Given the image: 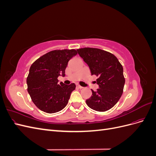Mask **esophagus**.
I'll use <instances>...</instances> for the list:
<instances>
[{"instance_id": "1", "label": "esophagus", "mask_w": 156, "mask_h": 156, "mask_svg": "<svg viewBox=\"0 0 156 156\" xmlns=\"http://www.w3.org/2000/svg\"><path fill=\"white\" fill-rule=\"evenodd\" d=\"M77 87L78 88H80V89H81V88H83V87H81V86H80L79 84H77Z\"/></svg>"}]
</instances>
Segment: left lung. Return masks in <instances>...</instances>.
<instances>
[{
    "label": "left lung",
    "instance_id": "1",
    "mask_svg": "<svg viewBox=\"0 0 156 156\" xmlns=\"http://www.w3.org/2000/svg\"><path fill=\"white\" fill-rule=\"evenodd\" d=\"M89 66L92 75L98 76L99 88L92 90V96L86 100L87 105L96 111L109 110L119 101L123 93L125 78L123 67L116 56L97 48H84L77 50Z\"/></svg>",
    "mask_w": 156,
    "mask_h": 156
}]
</instances>
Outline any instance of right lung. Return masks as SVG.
<instances>
[{"instance_id":"right-lung-1","label":"right lung","mask_w":156,"mask_h":156,"mask_svg":"<svg viewBox=\"0 0 156 156\" xmlns=\"http://www.w3.org/2000/svg\"><path fill=\"white\" fill-rule=\"evenodd\" d=\"M77 54L75 49L54 50L33 63L27 78V90L35 105L47 113L57 112L66 106L75 84L58 83L65 76L68 61Z\"/></svg>"}]
</instances>
